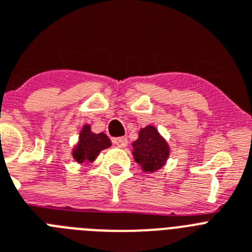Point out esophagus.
I'll return each mask as SVG.
<instances>
[{"mask_svg": "<svg viewBox=\"0 0 252 252\" xmlns=\"http://www.w3.org/2000/svg\"><path fill=\"white\" fill-rule=\"evenodd\" d=\"M114 145H117L118 148H125L127 145V139L126 138H116L113 140Z\"/></svg>", "mask_w": 252, "mask_h": 252, "instance_id": "obj_1", "label": "esophagus"}]
</instances>
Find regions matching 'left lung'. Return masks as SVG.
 <instances>
[{
    "mask_svg": "<svg viewBox=\"0 0 252 252\" xmlns=\"http://www.w3.org/2000/svg\"><path fill=\"white\" fill-rule=\"evenodd\" d=\"M131 147L135 162L149 174L163 167L170 156L168 143L153 125L141 127L138 139L132 141Z\"/></svg>",
    "mask_w": 252,
    "mask_h": 252,
    "instance_id": "left-lung-1",
    "label": "left lung"
}]
</instances>
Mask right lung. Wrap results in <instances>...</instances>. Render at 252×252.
I'll use <instances>...</instances> for the list:
<instances>
[{"instance_id":"add662e5","label":"right lung","mask_w":252,"mask_h":252,"mask_svg":"<svg viewBox=\"0 0 252 252\" xmlns=\"http://www.w3.org/2000/svg\"><path fill=\"white\" fill-rule=\"evenodd\" d=\"M111 145V139L104 132L95 134L91 131V125L85 124L80 131L78 141L72 149V156L78 163H93L99 153Z\"/></svg>"}]
</instances>
